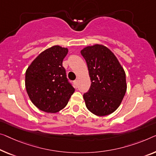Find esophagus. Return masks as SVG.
Returning a JSON list of instances; mask_svg holds the SVG:
<instances>
[{
	"instance_id": "obj_1",
	"label": "esophagus",
	"mask_w": 156,
	"mask_h": 156,
	"mask_svg": "<svg viewBox=\"0 0 156 156\" xmlns=\"http://www.w3.org/2000/svg\"><path fill=\"white\" fill-rule=\"evenodd\" d=\"M73 83H74V85H75L76 86V87H77V86H78V80H74V81H73Z\"/></svg>"
}]
</instances>
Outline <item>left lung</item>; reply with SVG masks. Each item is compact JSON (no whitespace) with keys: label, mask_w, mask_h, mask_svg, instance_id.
Masks as SVG:
<instances>
[{"label":"left lung","mask_w":156,"mask_h":156,"mask_svg":"<svg viewBox=\"0 0 156 156\" xmlns=\"http://www.w3.org/2000/svg\"><path fill=\"white\" fill-rule=\"evenodd\" d=\"M80 53L92 82L83 94L86 107L98 116L111 114L119 107L126 92L124 69L112 51L103 45L87 46Z\"/></svg>","instance_id":"8db88e82"}]
</instances>
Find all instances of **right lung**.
<instances>
[{"label":"right lung","mask_w":156,"mask_h":156,"mask_svg":"<svg viewBox=\"0 0 156 156\" xmlns=\"http://www.w3.org/2000/svg\"><path fill=\"white\" fill-rule=\"evenodd\" d=\"M67 53L68 48L59 45L46 49L26 71L27 94L32 103L45 112H59L67 105L75 91L62 66Z\"/></svg>","instance_id":"1"}]
</instances>
